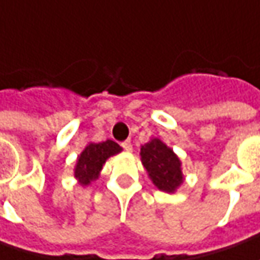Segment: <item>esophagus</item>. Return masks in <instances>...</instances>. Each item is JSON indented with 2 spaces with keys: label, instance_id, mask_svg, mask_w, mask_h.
<instances>
[{
  "label": "esophagus",
  "instance_id": "esophagus-1",
  "mask_svg": "<svg viewBox=\"0 0 260 260\" xmlns=\"http://www.w3.org/2000/svg\"><path fill=\"white\" fill-rule=\"evenodd\" d=\"M122 148L125 149V151H132V144H131L129 139H126V141H123L121 144Z\"/></svg>",
  "mask_w": 260,
  "mask_h": 260
}]
</instances>
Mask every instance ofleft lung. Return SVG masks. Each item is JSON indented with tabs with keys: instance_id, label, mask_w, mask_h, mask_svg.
<instances>
[{
	"instance_id": "left-lung-1",
	"label": "left lung",
	"mask_w": 260,
	"mask_h": 260,
	"mask_svg": "<svg viewBox=\"0 0 260 260\" xmlns=\"http://www.w3.org/2000/svg\"><path fill=\"white\" fill-rule=\"evenodd\" d=\"M141 159L149 178L159 190L173 192L183 183L181 162L173 149L159 139H152L141 148Z\"/></svg>"
}]
</instances>
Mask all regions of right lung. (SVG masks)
I'll use <instances>...</instances> for the list:
<instances>
[{"instance_id":"obj_1","label":"right lung","mask_w":260,"mask_h":260,"mask_svg":"<svg viewBox=\"0 0 260 260\" xmlns=\"http://www.w3.org/2000/svg\"><path fill=\"white\" fill-rule=\"evenodd\" d=\"M119 151H121V147L111 139L99 142V144H89L77 159L75 177L79 180V183L82 185L90 184V181L94 180L99 174V171L102 170L105 161L115 154H118Z\"/></svg>"}]
</instances>
